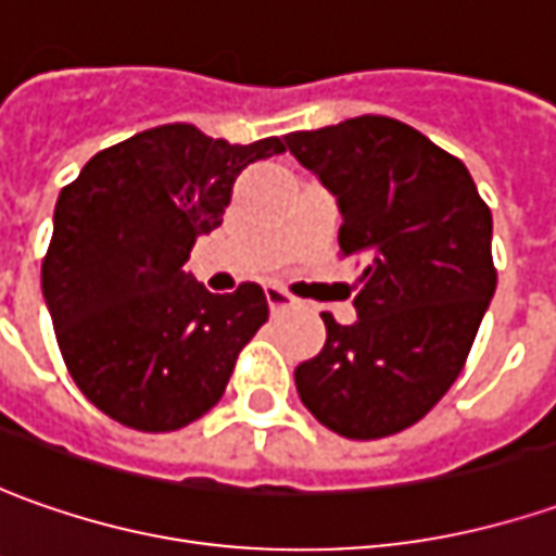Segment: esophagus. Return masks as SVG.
Here are the masks:
<instances>
[{
  "instance_id": "esophagus-1",
  "label": "esophagus",
  "mask_w": 556,
  "mask_h": 556,
  "mask_svg": "<svg viewBox=\"0 0 556 556\" xmlns=\"http://www.w3.org/2000/svg\"><path fill=\"white\" fill-rule=\"evenodd\" d=\"M264 298H267V304H270V314H279V311H289V307H295L298 301L289 292H282L279 286H264Z\"/></svg>"
}]
</instances>
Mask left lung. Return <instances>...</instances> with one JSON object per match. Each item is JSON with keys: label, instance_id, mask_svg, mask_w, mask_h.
I'll return each mask as SVG.
<instances>
[{"label": "left lung", "instance_id": "1", "mask_svg": "<svg viewBox=\"0 0 556 556\" xmlns=\"http://www.w3.org/2000/svg\"><path fill=\"white\" fill-rule=\"evenodd\" d=\"M286 150L336 197L341 252L363 258L356 319L323 314L298 396L341 437H391L450 391L495 295L489 205L462 160L391 116L292 131Z\"/></svg>", "mask_w": 556, "mask_h": 556}]
</instances>
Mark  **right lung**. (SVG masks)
I'll list each match as a JSON object with an SVG mask.
<instances>
[{
  "label": "right lung",
  "mask_w": 556,
  "mask_h": 556,
  "mask_svg": "<svg viewBox=\"0 0 556 556\" xmlns=\"http://www.w3.org/2000/svg\"><path fill=\"white\" fill-rule=\"evenodd\" d=\"M282 150L156 125L94 153L61 190L42 295L73 381L113 421L178 431L220 400L267 298L258 282L212 295L184 261L220 224L242 168Z\"/></svg>",
  "instance_id": "right-lung-1"
}]
</instances>
